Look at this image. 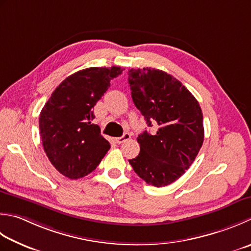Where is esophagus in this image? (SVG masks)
<instances>
[{
  "mask_svg": "<svg viewBox=\"0 0 251 251\" xmlns=\"http://www.w3.org/2000/svg\"><path fill=\"white\" fill-rule=\"evenodd\" d=\"M128 139H130V134H128V132H125V134L123 135L122 137L116 138L115 142L117 145H121V144H123V142H125L126 140H128Z\"/></svg>",
  "mask_w": 251,
  "mask_h": 251,
  "instance_id": "1",
  "label": "esophagus"
}]
</instances>
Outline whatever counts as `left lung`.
<instances>
[{
    "label": "left lung",
    "mask_w": 251,
    "mask_h": 251,
    "mask_svg": "<svg viewBox=\"0 0 251 251\" xmlns=\"http://www.w3.org/2000/svg\"><path fill=\"white\" fill-rule=\"evenodd\" d=\"M128 83L135 105L154 135L138 136V156L129 160L147 184L163 187L193 164L203 144V116L199 102L179 80L155 68H131Z\"/></svg>",
    "instance_id": "1"
}]
</instances>
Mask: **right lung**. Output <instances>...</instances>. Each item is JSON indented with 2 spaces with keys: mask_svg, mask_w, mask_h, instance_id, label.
I'll return each mask as SVG.
<instances>
[{
  "mask_svg": "<svg viewBox=\"0 0 251 251\" xmlns=\"http://www.w3.org/2000/svg\"><path fill=\"white\" fill-rule=\"evenodd\" d=\"M119 66L90 67L63 80L44 104L39 128L52 165L71 179L90 174L110 149V142L92 124L93 107L120 76Z\"/></svg>",
  "mask_w": 251,
  "mask_h": 251,
  "instance_id": "obj_1",
  "label": "right lung"
}]
</instances>
